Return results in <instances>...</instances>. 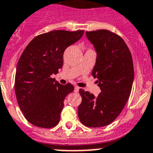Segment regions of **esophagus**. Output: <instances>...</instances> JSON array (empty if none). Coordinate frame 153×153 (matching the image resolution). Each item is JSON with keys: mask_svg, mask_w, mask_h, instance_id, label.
I'll return each instance as SVG.
<instances>
[{"mask_svg": "<svg viewBox=\"0 0 153 153\" xmlns=\"http://www.w3.org/2000/svg\"><path fill=\"white\" fill-rule=\"evenodd\" d=\"M79 88L78 87V86H75V87H74V92H79Z\"/></svg>", "mask_w": 153, "mask_h": 153, "instance_id": "34e87169", "label": "esophagus"}]
</instances>
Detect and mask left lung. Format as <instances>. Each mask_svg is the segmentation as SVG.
<instances>
[{"label":"left lung","instance_id":"8db88e82","mask_svg":"<svg viewBox=\"0 0 153 153\" xmlns=\"http://www.w3.org/2000/svg\"><path fill=\"white\" fill-rule=\"evenodd\" d=\"M86 35L97 53L92 75L98 79L101 92L96 97L79 89L78 116L86 127H101L113 122L125 106L132 89L134 64L128 47L117 34L100 29Z\"/></svg>","mask_w":153,"mask_h":153}]
</instances>
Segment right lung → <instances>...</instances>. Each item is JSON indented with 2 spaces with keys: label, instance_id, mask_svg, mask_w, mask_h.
I'll return each mask as SVG.
<instances>
[{
  "label": "right lung",
  "instance_id": "add662e5",
  "mask_svg": "<svg viewBox=\"0 0 153 153\" xmlns=\"http://www.w3.org/2000/svg\"><path fill=\"white\" fill-rule=\"evenodd\" d=\"M83 30H54L36 36L21 54L15 76V93L26 120L33 125L51 128L60 121L71 83L61 85L52 74L62 68L67 47L80 39Z\"/></svg>",
  "mask_w": 153,
  "mask_h": 153
}]
</instances>
